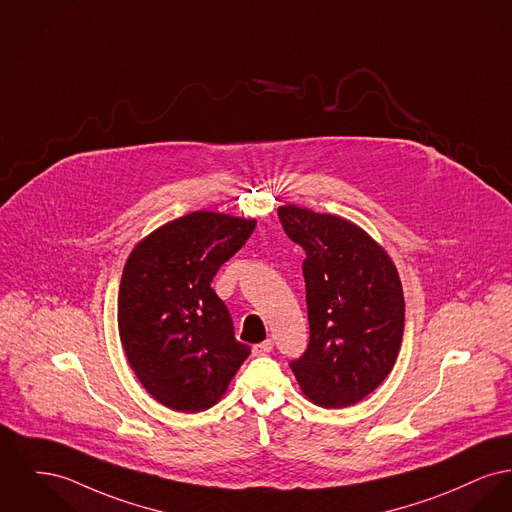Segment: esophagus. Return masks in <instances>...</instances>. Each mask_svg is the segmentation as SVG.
Returning <instances> with one entry per match:
<instances>
[{
  "label": "esophagus",
  "instance_id": "1",
  "mask_svg": "<svg viewBox=\"0 0 512 512\" xmlns=\"http://www.w3.org/2000/svg\"><path fill=\"white\" fill-rule=\"evenodd\" d=\"M272 348H274V342H272V338H267L265 342H259V344L253 346V354L255 356H265V354L271 352Z\"/></svg>",
  "mask_w": 512,
  "mask_h": 512
}]
</instances>
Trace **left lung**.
Here are the masks:
<instances>
[{"label": "left lung", "mask_w": 512, "mask_h": 512, "mask_svg": "<svg viewBox=\"0 0 512 512\" xmlns=\"http://www.w3.org/2000/svg\"><path fill=\"white\" fill-rule=\"evenodd\" d=\"M286 236L305 251L309 344L290 361L301 392L323 408H346L391 373L404 334V294L381 245L356 224L286 205Z\"/></svg>", "instance_id": "obj_1"}]
</instances>
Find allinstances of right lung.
Wrapping results in <instances>:
<instances>
[{"mask_svg": "<svg viewBox=\"0 0 512 512\" xmlns=\"http://www.w3.org/2000/svg\"><path fill=\"white\" fill-rule=\"evenodd\" d=\"M253 230L255 220L191 212L152 232L125 263L121 344L141 385L166 408L209 410L251 354L211 282Z\"/></svg>", "mask_w": 512, "mask_h": 512, "instance_id": "obj_1", "label": "right lung"}]
</instances>
